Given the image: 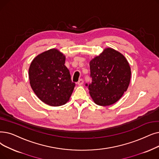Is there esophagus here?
Returning a JSON list of instances; mask_svg holds the SVG:
<instances>
[{
  "label": "esophagus",
  "mask_w": 159,
  "mask_h": 159,
  "mask_svg": "<svg viewBox=\"0 0 159 159\" xmlns=\"http://www.w3.org/2000/svg\"><path fill=\"white\" fill-rule=\"evenodd\" d=\"M77 84H78V85H80V86L83 84H84V80H83V79H80V80H79Z\"/></svg>",
  "instance_id": "esophagus-1"
}]
</instances>
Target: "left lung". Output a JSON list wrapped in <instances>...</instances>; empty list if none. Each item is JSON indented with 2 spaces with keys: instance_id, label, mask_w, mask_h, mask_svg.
I'll use <instances>...</instances> for the list:
<instances>
[{
  "instance_id": "obj_1",
  "label": "left lung",
  "mask_w": 159,
  "mask_h": 159,
  "mask_svg": "<svg viewBox=\"0 0 159 159\" xmlns=\"http://www.w3.org/2000/svg\"><path fill=\"white\" fill-rule=\"evenodd\" d=\"M89 68L92 82L88 86L89 93L96 105H113L127 91L130 80V67L126 58L119 51L105 48L89 61Z\"/></svg>"
}]
</instances>
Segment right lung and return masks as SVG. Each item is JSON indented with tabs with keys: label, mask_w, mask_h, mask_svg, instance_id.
I'll return each instance as SVG.
<instances>
[{
	"label": "right lung",
	"mask_w": 159,
	"mask_h": 159,
	"mask_svg": "<svg viewBox=\"0 0 159 159\" xmlns=\"http://www.w3.org/2000/svg\"><path fill=\"white\" fill-rule=\"evenodd\" d=\"M65 61V55L54 48L38 54L29 67L30 86L38 98L48 105H64L73 93L75 84L71 80Z\"/></svg>",
	"instance_id": "right-lung-1"
}]
</instances>
